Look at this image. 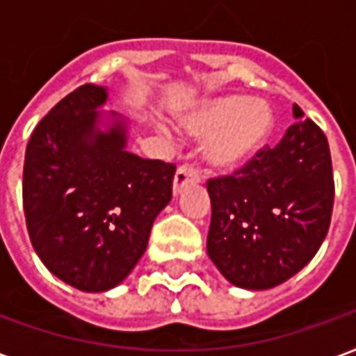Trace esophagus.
<instances>
[{
	"mask_svg": "<svg viewBox=\"0 0 356 356\" xmlns=\"http://www.w3.org/2000/svg\"><path fill=\"white\" fill-rule=\"evenodd\" d=\"M199 180V176H197V170L193 167H188V165H184L176 170L175 175V181H172V191H175V195H178L181 189L186 188L188 184L191 181Z\"/></svg>",
	"mask_w": 356,
	"mask_h": 356,
	"instance_id": "obj_1",
	"label": "esophagus"
}]
</instances>
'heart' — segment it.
<instances>
[{
  "label": "heart",
  "mask_w": 356,
  "mask_h": 356,
  "mask_svg": "<svg viewBox=\"0 0 356 356\" xmlns=\"http://www.w3.org/2000/svg\"><path fill=\"white\" fill-rule=\"evenodd\" d=\"M275 115L266 100L224 95L199 102L181 119L193 136H209L203 157L218 170H233L260 152L271 132Z\"/></svg>",
  "instance_id": "b5f03b06"
}]
</instances>
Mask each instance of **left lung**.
I'll return each instance as SVG.
<instances>
[{
	"instance_id": "8db88e82",
	"label": "left lung",
	"mask_w": 356,
	"mask_h": 356,
	"mask_svg": "<svg viewBox=\"0 0 356 356\" xmlns=\"http://www.w3.org/2000/svg\"><path fill=\"white\" fill-rule=\"evenodd\" d=\"M296 123L233 176L209 180L207 252L227 281L267 290L307 266L328 233L334 176L328 140L300 106Z\"/></svg>"
}]
</instances>
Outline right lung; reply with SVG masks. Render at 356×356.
Returning a JSON list of instances; mask_svg holds the SVG:
<instances>
[{
  "mask_svg": "<svg viewBox=\"0 0 356 356\" xmlns=\"http://www.w3.org/2000/svg\"><path fill=\"white\" fill-rule=\"evenodd\" d=\"M108 89L83 85L54 106L30 136L22 201L33 250L83 292L129 277L170 203L176 167L127 149L129 123L102 106Z\"/></svg>",
  "mask_w": 356,
  "mask_h": 356,
  "instance_id": "1",
  "label": "right lung"
}]
</instances>
